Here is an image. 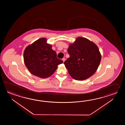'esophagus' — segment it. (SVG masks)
Segmentation results:
<instances>
[{"label": "esophagus", "mask_w": 125, "mask_h": 125, "mask_svg": "<svg viewBox=\"0 0 125 125\" xmlns=\"http://www.w3.org/2000/svg\"><path fill=\"white\" fill-rule=\"evenodd\" d=\"M62 60L63 61V62H65V61L66 60V59H65V58H63V59H62Z\"/></svg>", "instance_id": "1"}]
</instances>
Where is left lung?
Returning a JSON list of instances; mask_svg holds the SVG:
<instances>
[{
  "mask_svg": "<svg viewBox=\"0 0 125 125\" xmlns=\"http://www.w3.org/2000/svg\"><path fill=\"white\" fill-rule=\"evenodd\" d=\"M70 57L64 62L71 76L83 80L92 76L98 68L101 55L98 46L85 37L76 38L67 49Z\"/></svg>",
  "mask_w": 125,
  "mask_h": 125,
  "instance_id": "obj_1",
  "label": "left lung"
}]
</instances>
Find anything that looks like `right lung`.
<instances>
[{
	"label": "right lung",
	"instance_id": "obj_1",
	"mask_svg": "<svg viewBox=\"0 0 125 125\" xmlns=\"http://www.w3.org/2000/svg\"><path fill=\"white\" fill-rule=\"evenodd\" d=\"M24 61L29 72L35 76L45 79L55 72L63 61L57 58L56 52L47 39L42 37L27 46L24 52Z\"/></svg>",
	"mask_w": 125,
	"mask_h": 125
}]
</instances>
